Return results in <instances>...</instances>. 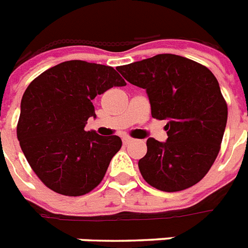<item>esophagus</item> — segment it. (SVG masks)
I'll list each match as a JSON object with an SVG mask.
<instances>
[{"instance_id":"1","label":"esophagus","mask_w":248,"mask_h":248,"mask_svg":"<svg viewBox=\"0 0 248 248\" xmlns=\"http://www.w3.org/2000/svg\"><path fill=\"white\" fill-rule=\"evenodd\" d=\"M122 141H124V145H127V144H131L132 141H134V139H131V138H124V139H122Z\"/></svg>"}]
</instances>
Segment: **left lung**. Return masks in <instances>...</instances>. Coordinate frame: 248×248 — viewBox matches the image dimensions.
Instances as JSON below:
<instances>
[{
  "instance_id": "8db88e82",
  "label": "left lung",
  "mask_w": 248,
  "mask_h": 248,
  "mask_svg": "<svg viewBox=\"0 0 248 248\" xmlns=\"http://www.w3.org/2000/svg\"><path fill=\"white\" fill-rule=\"evenodd\" d=\"M118 72L147 90L152 117L169 120L167 141L149 138L139 161L141 176L163 192L184 190L204 177L219 155L228 105L212 72L184 56L159 54Z\"/></svg>"
}]
</instances>
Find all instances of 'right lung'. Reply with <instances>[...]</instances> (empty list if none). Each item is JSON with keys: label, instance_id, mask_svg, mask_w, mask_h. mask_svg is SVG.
<instances>
[{"label": "right lung", "instance_id": "1", "mask_svg": "<svg viewBox=\"0 0 248 248\" xmlns=\"http://www.w3.org/2000/svg\"><path fill=\"white\" fill-rule=\"evenodd\" d=\"M124 85L112 67L83 60L58 64L29 83L16 135L29 166L48 189L78 197L100 184L122 140L85 126L95 117V96Z\"/></svg>", "mask_w": 248, "mask_h": 248}]
</instances>
